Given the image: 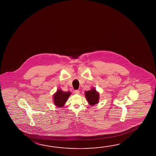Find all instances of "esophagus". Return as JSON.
<instances>
[{"mask_svg": "<svg viewBox=\"0 0 156 156\" xmlns=\"http://www.w3.org/2000/svg\"><path fill=\"white\" fill-rule=\"evenodd\" d=\"M74 93L76 94H80V91H79V90H77L74 91Z\"/></svg>", "mask_w": 156, "mask_h": 156, "instance_id": "1", "label": "esophagus"}]
</instances>
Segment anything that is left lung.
<instances>
[{
  "label": "left lung",
  "instance_id": "8db88e82",
  "mask_svg": "<svg viewBox=\"0 0 156 156\" xmlns=\"http://www.w3.org/2000/svg\"><path fill=\"white\" fill-rule=\"evenodd\" d=\"M85 96L90 105H94L98 103L100 99V94L94 88L85 91Z\"/></svg>",
  "mask_w": 156,
  "mask_h": 156
}]
</instances>
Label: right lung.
Returning <instances> with one entry per match:
<instances>
[{
	"instance_id": "obj_1",
	"label": "right lung",
	"mask_w": 156,
	"mask_h": 156,
	"mask_svg": "<svg viewBox=\"0 0 156 156\" xmlns=\"http://www.w3.org/2000/svg\"><path fill=\"white\" fill-rule=\"evenodd\" d=\"M71 94V93L69 91L65 92L61 89L58 90L53 95L54 104L58 107H64Z\"/></svg>"
}]
</instances>
